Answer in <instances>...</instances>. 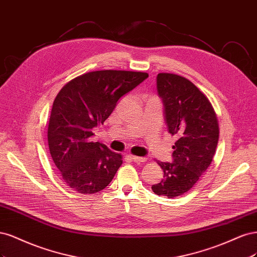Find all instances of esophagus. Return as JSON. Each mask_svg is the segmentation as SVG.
<instances>
[{
  "instance_id": "1",
  "label": "esophagus",
  "mask_w": 257,
  "mask_h": 257,
  "mask_svg": "<svg viewBox=\"0 0 257 257\" xmlns=\"http://www.w3.org/2000/svg\"><path fill=\"white\" fill-rule=\"evenodd\" d=\"M131 159L134 160L137 163H141V162H145L147 159L144 158V157H138V156H131Z\"/></svg>"
}]
</instances>
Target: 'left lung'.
<instances>
[{"instance_id":"left-lung-1","label":"left lung","mask_w":257,"mask_h":257,"mask_svg":"<svg viewBox=\"0 0 257 257\" xmlns=\"http://www.w3.org/2000/svg\"><path fill=\"white\" fill-rule=\"evenodd\" d=\"M157 90L168 131L177 141L173 162H157L164 175L152 189L157 195L172 198L188 192L208 169L218 145L219 123L208 98L188 79L159 73Z\"/></svg>"}]
</instances>
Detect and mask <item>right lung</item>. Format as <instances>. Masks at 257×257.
<instances>
[{
    "mask_svg": "<svg viewBox=\"0 0 257 257\" xmlns=\"http://www.w3.org/2000/svg\"><path fill=\"white\" fill-rule=\"evenodd\" d=\"M147 77L140 71H92L72 79L56 95L48 126L49 150L62 180L74 191L92 194L111 183L122 157L93 142V128Z\"/></svg>",
    "mask_w": 257,
    "mask_h": 257,
    "instance_id": "right-lung-1",
    "label": "right lung"
}]
</instances>
